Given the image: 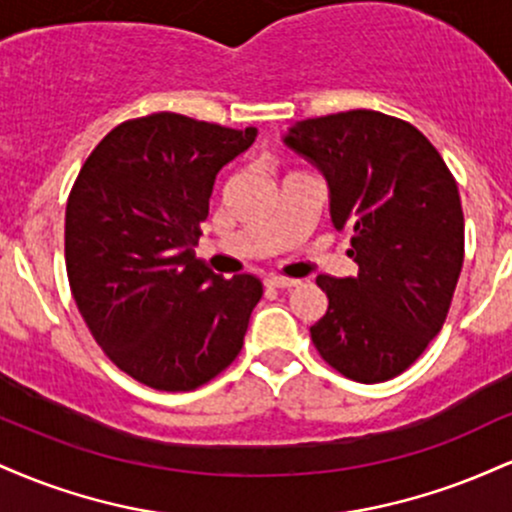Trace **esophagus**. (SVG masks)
<instances>
[{
  "label": "esophagus",
  "instance_id": "1",
  "mask_svg": "<svg viewBox=\"0 0 512 512\" xmlns=\"http://www.w3.org/2000/svg\"><path fill=\"white\" fill-rule=\"evenodd\" d=\"M264 284L269 289H291V286H298V279H289V276H267Z\"/></svg>",
  "mask_w": 512,
  "mask_h": 512
}]
</instances>
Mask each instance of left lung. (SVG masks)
Returning a JSON list of instances; mask_svg holds the SVG:
<instances>
[{
	"label": "left lung",
	"mask_w": 512,
	"mask_h": 512,
	"mask_svg": "<svg viewBox=\"0 0 512 512\" xmlns=\"http://www.w3.org/2000/svg\"><path fill=\"white\" fill-rule=\"evenodd\" d=\"M284 144L322 170L358 264L356 276H317L330 305L310 339L346 378H395L448 317L464 260L457 182L419 129L375 110L296 122Z\"/></svg>",
	"instance_id": "obj_1"
}]
</instances>
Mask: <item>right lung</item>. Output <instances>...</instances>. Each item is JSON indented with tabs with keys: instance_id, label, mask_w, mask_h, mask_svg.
Masks as SVG:
<instances>
[{
	"instance_id": "1",
	"label": "right lung",
	"mask_w": 512,
	"mask_h": 512,
	"mask_svg": "<svg viewBox=\"0 0 512 512\" xmlns=\"http://www.w3.org/2000/svg\"><path fill=\"white\" fill-rule=\"evenodd\" d=\"M255 137L178 113L137 117L105 134L69 192L76 308L110 361L154 390H195L243 349L260 279H223L195 248L216 175Z\"/></svg>"
}]
</instances>
